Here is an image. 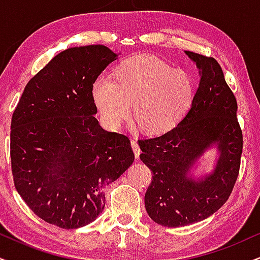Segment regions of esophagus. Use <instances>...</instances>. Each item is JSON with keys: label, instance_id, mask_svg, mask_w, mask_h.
Instances as JSON below:
<instances>
[{"label": "esophagus", "instance_id": "obj_1", "mask_svg": "<svg viewBox=\"0 0 260 260\" xmlns=\"http://www.w3.org/2000/svg\"><path fill=\"white\" fill-rule=\"evenodd\" d=\"M131 144H132V147H133V151H134V154H136V158H139L140 156V147H139V144H138V141L136 139H132L131 140Z\"/></svg>", "mask_w": 260, "mask_h": 260}]
</instances>
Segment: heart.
<instances>
[{
  "instance_id": "heart-1",
  "label": "heart",
  "mask_w": 260,
  "mask_h": 260,
  "mask_svg": "<svg viewBox=\"0 0 260 260\" xmlns=\"http://www.w3.org/2000/svg\"><path fill=\"white\" fill-rule=\"evenodd\" d=\"M92 98L102 119L117 128L128 116L150 136L164 134L181 122L194 100V85L186 72L151 55L121 60L109 78L92 85Z\"/></svg>"
}]
</instances>
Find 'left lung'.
<instances>
[{"label":"left lung","mask_w":260,"mask_h":260,"mask_svg":"<svg viewBox=\"0 0 260 260\" xmlns=\"http://www.w3.org/2000/svg\"><path fill=\"white\" fill-rule=\"evenodd\" d=\"M199 70V86L181 122L158 137L138 140L141 162L152 172L145 209L153 222L183 226L213 215L228 200L239 175L242 132L235 96L212 57L185 51ZM218 152L214 168L194 177L200 159Z\"/></svg>","instance_id":"8db88e82"}]
</instances>
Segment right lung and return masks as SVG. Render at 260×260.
<instances>
[{
	"label": "right lung",
	"mask_w": 260,
	"mask_h": 260,
	"mask_svg": "<svg viewBox=\"0 0 260 260\" xmlns=\"http://www.w3.org/2000/svg\"><path fill=\"white\" fill-rule=\"evenodd\" d=\"M117 56L101 44L61 51L28 81L13 113L15 188L38 217L60 228L93 222L106 205L103 188L134 160L129 139L93 116L92 85Z\"/></svg>",
	"instance_id": "1"
}]
</instances>
